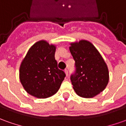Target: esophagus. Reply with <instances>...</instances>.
<instances>
[{"mask_svg":"<svg viewBox=\"0 0 126 126\" xmlns=\"http://www.w3.org/2000/svg\"><path fill=\"white\" fill-rule=\"evenodd\" d=\"M65 72L66 76L67 77V76H68V70H67V69H65Z\"/></svg>","mask_w":126,"mask_h":126,"instance_id":"esophagus-1","label":"esophagus"}]
</instances>
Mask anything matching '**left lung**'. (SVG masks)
<instances>
[{
	"instance_id": "left-lung-1",
	"label": "left lung",
	"mask_w": 126,
	"mask_h": 126,
	"mask_svg": "<svg viewBox=\"0 0 126 126\" xmlns=\"http://www.w3.org/2000/svg\"><path fill=\"white\" fill-rule=\"evenodd\" d=\"M70 51L75 61V72L70 77L74 91L83 98L95 96L108 83L106 63L95 47L88 41L71 43Z\"/></svg>"
}]
</instances>
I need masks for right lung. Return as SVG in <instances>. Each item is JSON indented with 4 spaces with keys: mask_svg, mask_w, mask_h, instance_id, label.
<instances>
[{
    "mask_svg": "<svg viewBox=\"0 0 126 126\" xmlns=\"http://www.w3.org/2000/svg\"><path fill=\"white\" fill-rule=\"evenodd\" d=\"M55 51L54 45L40 41L31 47L22 61L20 81L31 95L45 99L58 92L65 73L58 68Z\"/></svg>",
    "mask_w": 126,
    "mask_h": 126,
    "instance_id": "right-lung-1",
    "label": "right lung"
}]
</instances>
